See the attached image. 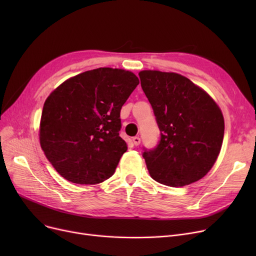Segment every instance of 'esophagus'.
<instances>
[{"label":"esophagus","instance_id":"obj_1","mask_svg":"<svg viewBox=\"0 0 256 256\" xmlns=\"http://www.w3.org/2000/svg\"><path fill=\"white\" fill-rule=\"evenodd\" d=\"M132 142H134V144H135L136 146H138L141 143V139L139 137H134L132 138Z\"/></svg>","mask_w":256,"mask_h":256}]
</instances>
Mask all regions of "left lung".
Segmentation results:
<instances>
[{
    "label": "left lung",
    "mask_w": 256,
    "mask_h": 256,
    "mask_svg": "<svg viewBox=\"0 0 256 256\" xmlns=\"http://www.w3.org/2000/svg\"><path fill=\"white\" fill-rule=\"evenodd\" d=\"M141 87L154 110L160 140L142 154L150 176L170 186L202 178L221 150L224 118L217 104L189 78L143 70Z\"/></svg>",
    "instance_id": "left-lung-1"
}]
</instances>
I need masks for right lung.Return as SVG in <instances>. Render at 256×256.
Segmentation results:
<instances>
[{
  "mask_svg": "<svg viewBox=\"0 0 256 256\" xmlns=\"http://www.w3.org/2000/svg\"><path fill=\"white\" fill-rule=\"evenodd\" d=\"M139 84L130 72L109 67L65 80L46 98L40 145L62 178L96 184L111 178L126 152L120 110Z\"/></svg>",
  "mask_w": 256,
  "mask_h": 256,
  "instance_id": "add662e5",
  "label": "right lung"
}]
</instances>
